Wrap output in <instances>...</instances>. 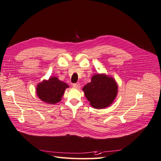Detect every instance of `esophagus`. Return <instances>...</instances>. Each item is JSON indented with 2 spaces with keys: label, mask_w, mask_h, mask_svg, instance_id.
Here are the masks:
<instances>
[{
  "label": "esophagus",
  "mask_w": 161,
  "mask_h": 161,
  "mask_svg": "<svg viewBox=\"0 0 161 161\" xmlns=\"http://www.w3.org/2000/svg\"><path fill=\"white\" fill-rule=\"evenodd\" d=\"M73 87H75V88H77V89H79V88L80 87V86L79 85V84H73Z\"/></svg>",
  "instance_id": "34e87169"
}]
</instances>
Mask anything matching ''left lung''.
<instances>
[{
    "label": "left lung",
    "mask_w": 161,
    "mask_h": 161,
    "mask_svg": "<svg viewBox=\"0 0 161 161\" xmlns=\"http://www.w3.org/2000/svg\"><path fill=\"white\" fill-rule=\"evenodd\" d=\"M90 105L96 109L106 108L114 100L118 93L115 80L103 74H97L83 88Z\"/></svg>",
    "instance_id": "1"
}]
</instances>
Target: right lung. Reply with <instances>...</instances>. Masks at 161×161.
Masks as SVG:
<instances>
[{
    "instance_id": "obj_1",
    "label": "right lung",
    "mask_w": 161,
    "mask_h": 161,
    "mask_svg": "<svg viewBox=\"0 0 161 161\" xmlns=\"http://www.w3.org/2000/svg\"><path fill=\"white\" fill-rule=\"evenodd\" d=\"M67 87L69 86L66 83L59 80L58 77H53L37 85V94L43 102L55 104L61 101L64 91Z\"/></svg>"
}]
</instances>
